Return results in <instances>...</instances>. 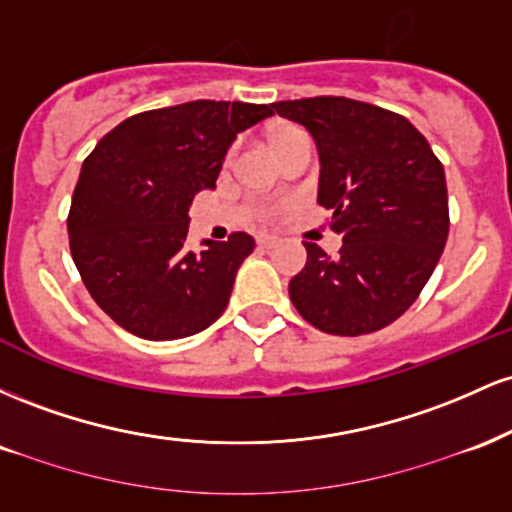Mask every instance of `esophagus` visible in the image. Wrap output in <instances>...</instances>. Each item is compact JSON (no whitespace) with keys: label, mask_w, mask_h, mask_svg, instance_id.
Wrapping results in <instances>:
<instances>
[{"label":"esophagus","mask_w":512,"mask_h":512,"mask_svg":"<svg viewBox=\"0 0 512 512\" xmlns=\"http://www.w3.org/2000/svg\"><path fill=\"white\" fill-rule=\"evenodd\" d=\"M257 245H260V248H264V250L276 248V245H279V238H276V236H260V238H257Z\"/></svg>","instance_id":"1"}]
</instances>
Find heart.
Listing matches in <instances>:
<instances>
[{"mask_svg":"<svg viewBox=\"0 0 512 512\" xmlns=\"http://www.w3.org/2000/svg\"><path fill=\"white\" fill-rule=\"evenodd\" d=\"M293 132H301V129H298V127H281V129H276L272 142H279V139L289 137V134H293Z\"/></svg>","mask_w":512,"mask_h":512,"instance_id":"obj_1","label":"heart"}]
</instances>
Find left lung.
Returning a JSON list of instances; mask_svg holds the SVG:
<instances>
[{
  "mask_svg": "<svg viewBox=\"0 0 512 512\" xmlns=\"http://www.w3.org/2000/svg\"><path fill=\"white\" fill-rule=\"evenodd\" d=\"M313 134L317 204L342 236L337 257L303 243L308 262L289 296L320 332L358 337L395 322L419 298L448 240L443 163L407 117L342 96L274 103Z\"/></svg>",
  "mask_w": 512,
  "mask_h": 512,
  "instance_id": "1",
  "label": "left lung"
}]
</instances>
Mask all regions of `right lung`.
<instances>
[{
  "mask_svg": "<svg viewBox=\"0 0 512 512\" xmlns=\"http://www.w3.org/2000/svg\"><path fill=\"white\" fill-rule=\"evenodd\" d=\"M272 105L192 101L127 117L96 144L74 187L67 231L93 301L151 342L207 330L226 310L255 238L187 248L190 204L214 190L223 158Z\"/></svg>",
  "mask_w": 512,
  "mask_h": 512,
  "instance_id": "obj_1",
  "label": "right lung"
}]
</instances>
